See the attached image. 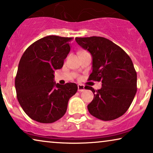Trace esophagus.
I'll return each instance as SVG.
<instances>
[{
    "instance_id": "obj_1",
    "label": "esophagus",
    "mask_w": 153,
    "mask_h": 153,
    "mask_svg": "<svg viewBox=\"0 0 153 153\" xmlns=\"http://www.w3.org/2000/svg\"><path fill=\"white\" fill-rule=\"evenodd\" d=\"M85 89V88L84 85H83V84H79L78 85V91L79 92L84 91Z\"/></svg>"
}]
</instances>
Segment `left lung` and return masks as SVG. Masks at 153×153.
<instances>
[{"label": "left lung", "instance_id": "obj_1", "mask_svg": "<svg viewBox=\"0 0 153 153\" xmlns=\"http://www.w3.org/2000/svg\"><path fill=\"white\" fill-rule=\"evenodd\" d=\"M76 42L93 58L88 80L102 81V88L91 90L94 98L88 105L90 114L100 120L122 116L130 106L137 90V76L131 58L124 50L102 37H76Z\"/></svg>", "mask_w": 153, "mask_h": 153}]
</instances>
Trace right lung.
<instances>
[{
  "instance_id": "obj_1",
  "label": "right lung",
  "mask_w": 153,
  "mask_h": 153,
  "mask_svg": "<svg viewBox=\"0 0 153 153\" xmlns=\"http://www.w3.org/2000/svg\"><path fill=\"white\" fill-rule=\"evenodd\" d=\"M73 37L49 35L35 42L21 58L15 77L16 97L24 112L41 123H52L66 113L74 83L53 81L54 71L63 66Z\"/></svg>"
}]
</instances>
